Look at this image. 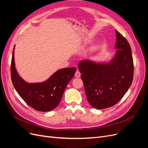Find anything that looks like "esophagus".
Returning <instances> with one entry per match:
<instances>
[{
  "label": "esophagus",
  "mask_w": 148,
  "mask_h": 148,
  "mask_svg": "<svg viewBox=\"0 0 148 148\" xmlns=\"http://www.w3.org/2000/svg\"><path fill=\"white\" fill-rule=\"evenodd\" d=\"M75 76V77H77V78L80 77V76H81V73H80L79 70H77V71H76Z\"/></svg>",
  "instance_id": "34e87169"
}]
</instances>
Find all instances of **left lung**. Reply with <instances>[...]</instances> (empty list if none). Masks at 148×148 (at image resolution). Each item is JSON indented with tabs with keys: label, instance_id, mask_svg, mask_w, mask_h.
<instances>
[{
	"label": "left lung",
	"instance_id": "8db88e82",
	"mask_svg": "<svg viewBox=\"0 0 148 148\" xmlns=\"http://www.w3.org/2000/svg\"><path fill=\"white\" fill-rule=\"evenodd\" d=\"M115 54L107 62L85 59L78 66L87 99L94 108L104 109L115 105L131 86L133 61L127 40L115 31Z\"/></svg>",
	"mask_w": 148,
	"mask_h": 148
}]
</instances>
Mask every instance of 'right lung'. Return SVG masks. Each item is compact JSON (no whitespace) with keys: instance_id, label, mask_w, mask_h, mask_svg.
Here are the masks:
<instances>
[{"instance_id":"obj_1","label":"right lung","mask_w":148,"mask_h":148,"mask_svg":"<svg viewBox=\"0 0 148 148\" xmlns=\"http://www.w3.org/2000/svg\"><path fill=\"white\" fill-rule=\"evenodd\" d=\"M13 47L11 78L16 92L24 101L34 109L49 112L59 104L65 89L73 78L77 69L65 68L57 70L46 81L41 83H28L18 73L15 68Z\"/></svg>"}]
</instances>
